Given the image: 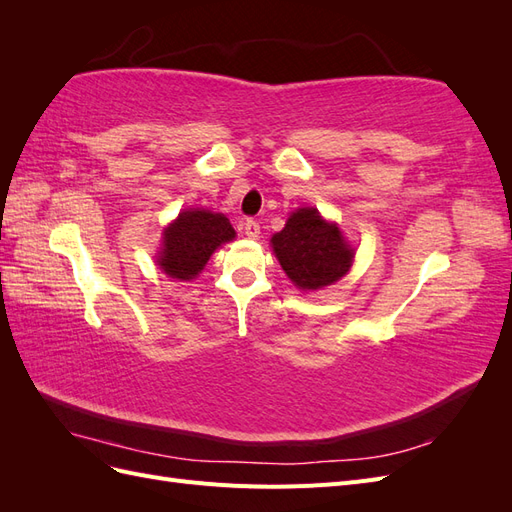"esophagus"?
<instances>
[{"instance_id": "obj_1", "label": "esophagus", "mask_w": 512, "mask_h": 512, "mask_svg": "<svg viewBox=\"0 0 512 512\" xmlns=\"http://www.w3.org/2000/svg\"><path fill=\"white\" fill-rule=\"evenodd\" d=\"M243 228H245V235H247V237H250V239H258V235H260V224H258L256 220L247 218L245 224H243Z\"/></svg>"}]
</instances>
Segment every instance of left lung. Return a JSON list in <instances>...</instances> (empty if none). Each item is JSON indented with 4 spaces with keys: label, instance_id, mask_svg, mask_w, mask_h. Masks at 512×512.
<instances>
[{
    "label": "left lung",
    "instance_id": "obj_1",
    "mask_svg": "<svg viewBox=\"0 0 512 512\" xmlns=\"http://www.w3.org/2000/svg\"><path fill=\"white\" fill-rule=\"evenodd\" d=\"M271 243L286 275L303 290L337 282L348 273L354 258L339 228L324 222L320 213L309 207L294 211Z\"/></svg>",
    "mask_w": 512,
    "mask_h": 512
}]
</instances>
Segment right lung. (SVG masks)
<instances>
[{
    "label": "right lung",
    "mask_w": 512,
    "mask_h": 512,
    "mask_svg": "<svg viewBox=\"0 0 512 512\" xmlns=\"http://www.w3.org/2000/svg\"><path fill=\"white\" fill-rule=\"evenodd\" d=\"M235 239V228L222 213L183 211L164 232L160 267L177 280H192L207 265L215 247Z\"/></svg>",
    "instance_id": "add662e5"
}]
</instances>
